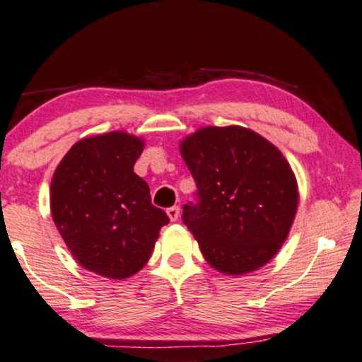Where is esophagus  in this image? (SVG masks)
I'll return each instance as SVG.
<instances>
[{"instance_id":"esophagus-1","label":"esophagus","mask_w":362,"mask_h":362,"mask_svg":"<svg viewBox=\"0 0 362 362\" xmlns=\"http://www.w3.org/2000/svg\"><path fill=\"white\" fill-rule=\"evenodd\" d=\"M166 214L168 218H170V221H177V218H180V208L177 206H171V208L166 209Z\"/></svg>"}]
</instances>
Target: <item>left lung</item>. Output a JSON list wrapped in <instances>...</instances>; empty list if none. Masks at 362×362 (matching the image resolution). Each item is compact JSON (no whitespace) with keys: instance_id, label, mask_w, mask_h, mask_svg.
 <instances>
[{"instance_id":"left-lung-1","label":"left lung","mask_w":362,"mask_h":362,"mask_svg":"<svg viewBox=\"0 0 362 362\" xmlns=\"http://www.w3.org/2000/svg\"><path fill=\"white\" fill-rule=\"evenodd\" d=\"M198 186L182 223L219 273L241 276L267 264L288 239L299 203L283 153L243 126H206L180 144Z\"/></svg>"}]
</instances>
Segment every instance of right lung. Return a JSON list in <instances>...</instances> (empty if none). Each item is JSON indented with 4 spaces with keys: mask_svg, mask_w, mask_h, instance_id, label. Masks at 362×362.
Returning a JSON list of instances; mask_svg holds the SVG:
<instances>
[{
    "mask_svg": "<svg viewBox=\"0 0 362 362\" xmlns=\"http://www.w3.org/2000/svg\"><path fill=\"white\" fill-rule=\"evenodd\" d=\"M143 149V138L124 131L79 139L51 181V216L68 250L84 269L110 279L143 269L170 223L133 171Z\"/></svg>",
    "mask_w": 362,
    "mask_h": 362,
    "instance_id": "add662e5",
    "label": "right lung"
}]
</instances>
